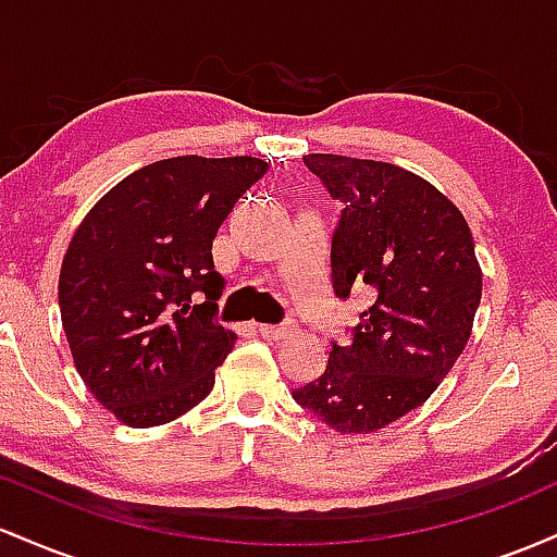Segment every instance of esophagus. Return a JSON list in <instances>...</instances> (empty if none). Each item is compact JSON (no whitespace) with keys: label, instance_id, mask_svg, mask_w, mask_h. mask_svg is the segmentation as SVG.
<instances>
[{"label":"esophagus","instance_id":"obj_1","mask_svg":"<svg viewBox=\"0 0 557 557\" xmlns=\"http://www.w3.org/2000/svg\"><path fill=\"white\" fill-rule=\"evenodd\" d=\"M290 330H293L290 322H285V324H257V332L261 337H267V341H280V337H285Z\"/></svg>","mask_w":557,"mask_h":557}]
</instances>
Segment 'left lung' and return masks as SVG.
<instances>
[{
    "mask_svg": "<svg viewBox=\"0 0 557 557\" xmlns=\"http://www.w3.org/2000/svg\"><path fill=\"white\" fill-rule=\"evenodd\" d=\"M304 162L343 203L330 248L332 293L367 290L372 304L293 398L332 430L369 434L419 408L463 354L482 270L463 214L424 177L341 154Z\"/></svg>",
    "mask_w": 557,
    "mask_h": 557,
    "instance_id": "obj_1",
    "label": "left lung"
}]
</instances>
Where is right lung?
Listing matches in <instances>:
<instances>
[{
    "label": "right lung",
    "instance_id": "1",
    "mask_svg": "<svg viewBox=\"0 0 557 557\" xmlns=\"http://www.w3.org/2000/svg\"><path fill=\"white\" fill-rule=\"evenodd\" d=\"M267 170L257 157L162 159L114 185L75 230L62 327L83 382L123 424H168L212 393L235 345L214 322L212 243Z\"/></svg>",
    "mask_w": 557,
    "mask_h": 557
}]
</instances>
